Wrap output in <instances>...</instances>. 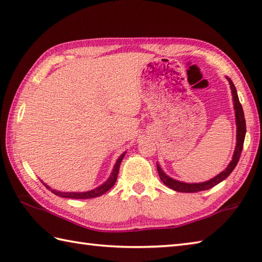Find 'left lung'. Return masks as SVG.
Here are the masks:
<instances>
[{
    "instance_id": "1",
    "label": "left lung",
    "mask_w": 262,
    "mask_h": 262,
    "mask_svg": "<svg viewBox=\"0 0 262 262\" xmlns=\"http://www.w3.org/2000/svg\"><path fill=\"white\" fill-rule=\"evenodd\" d=\"M227 81L230 83L231 86V91H232V96H233V103H234V110H235V122H236V146L234 149V153H233L232 161L230 164L226 166V169L224 171H222L220 174H217L216 177L211 178L208 181L205 182H199V183H187V182H182V181H178L176 179H172L171 177L166 176L163 170L161 169V166L157 164L158 172L160 176V179L162 181L165 186H168L170 189H173L176 191L179 192H198V191H203V190H208V189L213 188L214 186L219 185L220 182L225 180L227 177H229L232 171L234 170L236 166L238 159H240V155L243 148V143H244V137H246V132H247V127H246V119H244V113L242 109V105L240 103V100H238L237 97V92L236 89L233 84L232 80L230 77H226Z\"/></svg>"
}]
</instances>
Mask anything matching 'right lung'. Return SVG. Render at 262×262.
Here are the masks:
<instances>
[{
	"instance_id": "1",
	"label": "right lung",
	"mask_w": 262,
	"mask_h": 262,
	"mask_svg": "<svg viewBox=\"0 0 262 262\" xmlns=\"http://www.w3.org/2000/svg\"><path fill=\"white\" fill-rule=\"evenodd\" d=\"M126 152L122 153L120 157L117 160V162L115 163V166L113 169V172H111L110 177L108 178L107 181H104L101 186H99L97 188L92 189V190H89V191H84V192H63V191H58V190H55V189H52L49 186H47L45 182H42V185L45 186L49 190H52L53 193L56 194V196L59 197H63V198H73V199H90V198H94V197H99L103 194L104 192H107L109 189L115 185V182L117 180V176H118V172H119V166L122 159H124Z\"/></svg>"
}]
</instances>
